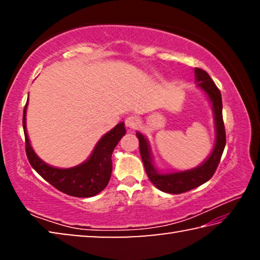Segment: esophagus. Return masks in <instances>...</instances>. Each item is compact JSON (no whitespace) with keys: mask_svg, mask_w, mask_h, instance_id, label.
I'll use <instances>...</instances> for the list:
<instances>
[{"mask_svg":"<svg viewBox=\"0 0 260 260\" xmlns=\"http://www.w3.org/2000/svg\"><path fill=\"white\" fill-rule=\"evenodd\" d=\"M139 118L136 117V116H129V117H127L126 118V120H125V124H126V126L128 127L129 129H135L136 127H138V125H139Z\"/></svg>","mask_w":260,"mask_h":260,"instance_id":"obj_1","label":"esophagus"}]
</instances>
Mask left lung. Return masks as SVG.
<instances>
[{"label": "left lung", "instance_id": "8db88e82", "mask_svg": "<svg viewBox=\"0 0 260 260\" xmlns=\"http://www.w3.org/2000/svg\"><path fill=\"white\" fill-rule=\"evenodd\" d=\"M196 82L201 89L205 91L211 103H212V110L214 113V124H215V144L211 155L208 157L203 164L195 167V169L182 171V172H173L161 174L158 172L153 166L151 158L150 148H149L148 140L138 132L136 136L139 139L140 153L142 158L144 169L148 178L153 183V186L159 190L169 193H182L191 189L201 186L212 178L215 170L221 159L223 149L226 146V132L225 125L222 120V100L221 93L215 86L212 79L205 72L204 70L196 68L195 69Z\"/></svg>", "mask_w": 260, "mask_h": 260}]
</instances>
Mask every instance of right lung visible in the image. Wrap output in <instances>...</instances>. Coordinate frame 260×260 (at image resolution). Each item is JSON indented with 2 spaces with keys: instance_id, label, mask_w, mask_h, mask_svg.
I'll use <instances>...</instances> for the list:
<instances>
[{
  "instance_id": "1",
  "label": "right lung",
  "mask_w": 260,
  "mask_h": 260,
  "mask_svg": "<svg viewBox=\"0 0 260 260\" xmlns=\"http://www.w3.org/2000/svg\"><path fill=\"white\" fill-rule=\"evenodd\" d=\"M26 103L23 116L25 148L30 166L41 177L59 191L74 197H91L98 195L107 187L111 178V156L120 139L126 134L124 122L118 124L102 136L91 152L90 157L82 164L71 169H57L41 160L30 147L26 131Z\"/></svg>"
}]
</instances>
